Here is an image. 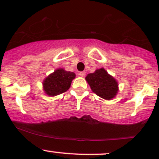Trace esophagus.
I'll list each match as a JSON object with an SVG mask.
<instances>
[{
  "label": "esophagus",
  "mask_w": 159,
  "mask_h": 159,
  "mask_svg": "<svg viewBox=\"0 0 159 159\" xmlns=\"http://www.w3.org/2000/svg\"><path fill=\"white\" fill-rule=\"evenodd\" d=\"M79 75L81 77H84V75H85V72H84V71H81L79 73Z\"/></svg>",
  "instance_id": "34e87169"
}]
</instances>
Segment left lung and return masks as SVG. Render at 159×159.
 I'll list each match as a JSON object with an SVG mask.
<instances>
[{
  "label": "left lung",
  "instance_id": "8db88e82",
  "mask_svg": "<svg viewBox=\"0 0 159 159\" xmlns=\"http://www.w3.org/2000/svg\"><path fill=\"white\" fill-rule=\"evenodd\" d=\"M91 91L105 100H111L118 92V83L104 68L97 69L85 77Z\"/></svg>",
  "mask_w": 159,
  "mask_h": 159
}]
</instances>
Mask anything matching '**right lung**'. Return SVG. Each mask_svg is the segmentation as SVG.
<instances>
[{
  "label": "right lung",
  "mask_w": 159,
  "mask_h": 159,
  "mask_svg": "<svg viewBox=\"0 0 159 159\" xmlns=\"http://www.w3.org/2000/svg\"><path fill=\"white\" fill-rule=\"evenodd\" d=\"M74 72L67 71L64 68H57L43 81V91L51 97L58 95L68 91L73 79L75 78Z\"/></svg>",
  "instance_id": "1"
}]
</instances>
